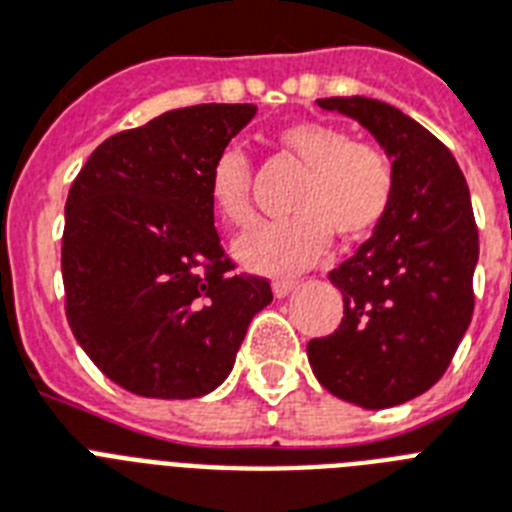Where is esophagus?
I'll return each mask as SVG.
<instances>
[{
	"mask_svg": "<svg viewBox=\"0 0 512 512\" xmlns=\"http://www.w3.org/2000/svg\"><path fill=\"white\" fill-rule=\"evenodd\" d=\"M297 287V281H292V279H276L273 281V295L276 297H287L289 292H292V289Z\"/></svg>",
	"mask_w": 512,
	"mask_h": 512,
	"instance_id": "34e87169",
	"label": "esophagus"
}]
</instances>
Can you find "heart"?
<instances>
[{"label": "heart", "instance_id": "heart-1", "mask_svg": "<svg viewBox=\"0 0 512 512\" xmlns=\"http://www.w3.org/2000/svg\"><path fill=\"white\" fill-rule=\"evenodd\" d=\"M276 146L305 170L287 220L255 225L236 241V257L249 271L297 273L324 257L332 236L342 244L372 239L396 201L393 156L372 140H353L332 122H295L276 132ZM209 199L225 223L244 228L255 217L252 164L239 148L217 156L209 170Z\"/></svg>", "mask_w": 512, "mask_h": 512}]
</instances>
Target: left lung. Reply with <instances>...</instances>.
Returning <instances> with one entry per match:
<instances>
[{"label":"left lung","instance_id":"8db88e82","mask_svg":"<svg viewBox=\"0 0 512 512\" xmlns=\"http://www.w3.org/2000/svg\"><path fill=\"white\" fill-rule=\"evenodd\" d=\"M356 119L396 162L388 220L329 273L342 292L340 327L308 342L332 396L385 409L441 380L473 319L478 228L460 164L412 116L372 98H324Z\"/></svg>","mask_w":512,"mask_h":512}]
</instances>
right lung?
<instances>
[{
  "mask_svg": "<svg viewBox=\"0 0 512 512\" xmlns=\"http://www.w3.org/2000/svg\"><path fill=\"white\" fill-rule=\"evenodd\" d=\"M201 103L103 140L66 199V319L108 380L146 398H196L228 377L271 281L225 255L209 170L255 116Z\"/></svg>",
  "mask_w": 512,
  "mask_h": 512,
  "instance_id": "right-lung-1",
  "label": "right lung"
}]
</instances>
